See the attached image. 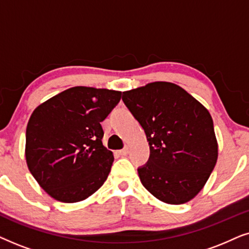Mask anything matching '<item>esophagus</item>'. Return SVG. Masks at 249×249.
Segmentation results:
<instances>
[{"label":"esophagus","mask_w":249,"mask_h":249,"mask_svg":"<svg viewBox=\"0 0 249 249\" xmlns=\"http://www.w3.org/2000/svg\"><path fill=\"white\" fill-rule=\"evenodd\" d=\"M128 153H129V148H128V147H124V149H121V151H119V154L124 155V156L127 155Z\"/></svg>","instance_id":"esophagus-1"}]
</instances>
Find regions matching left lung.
Segmentation results:
<instances>
[{"instance_id": "8db88e82", "label": "left lung", "mask_w": 249, "mask_h": 249, "mask_svg": "<svg viewBox=\"0 0 249 249\" xmlns=\"http://www.w3.org/2000/svg\"><path fill=\"white\" fill-rule=\"evenodd\" d=\"M122 101L149 145L148 161L138 168L142 186L164 203L189 202L217 160L210 112L183 88L165 81L124 91Z\"/></svg>"}]
</instances>
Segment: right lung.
Returning a JSON list of instances; mask_svg holds the SVG:
<instances>
[{"label":"right lung","mask_w":249,"mask_h":249,"mask_svg":"<svg viewBox=\"0 0 249 249\" xmlns=\"http://www.w3.org/2000/svg\"><path fill=\"white\" fill-rule=\"evenodd\" d=\"M121 91L72 87L35 108L26 130V161L54 199H86L107 180L113 153L103 146L101 122L120 102Z\"/></svg>","instance_id":"right-lung-1"}]
</instances>
